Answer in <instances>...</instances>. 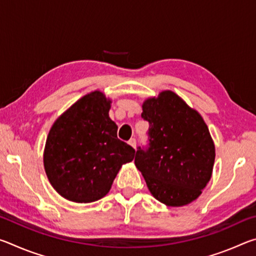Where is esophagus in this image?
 Here are the masks:
<instances>
[{
  "label": "esophagus",
  "instance_id": "1",
  "mask_svg": "<svg viewBox=\"0 0 256 256\" xmlns=\"http://www.w3.org/2000/svg\"><path fill=\"white\" fill-rule=\"evenodd\" d=\"M128 144H130V146H132V148H134V149H136V138H131V140H130V141H128Z\"/></svg>",
  "mask_w": 256,
  "mask_h": 256
}]
</instances>
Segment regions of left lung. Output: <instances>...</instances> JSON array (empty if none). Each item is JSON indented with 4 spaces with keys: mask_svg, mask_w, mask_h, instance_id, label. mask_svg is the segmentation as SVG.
I'll return each mask as SVG.
<instances>
[{
    "mask_svg": "<svg viewBox=\"0 0 256 256\" xmlns=\"http://www.w3.org/2000/svg\"><path fill=\"white\" fill-rule=\"evenodd\" d=\"M142 118L149 122V148H138L134 164L152 196L183 206L201 196L214 170L216 148L200 112L178 94L164 90L146 98Z\"/></svg>",
    "mask_w": 256,
    "mask_h": 256,
    "instance_id": "1",
    "label": "left lung"
}]
</instances>
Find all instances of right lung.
Instances as JSON below:
<instances>
[{
    "label": "right lung",
    "instance_id": "1",
    "mask_svg": "<svg viewBox=\"0 0 256 256\" xmlns=\"http://www.w3.org/2000/svg\"><path fill=\"white\" fill-rule=\"evenodd\" d=\"M112 100L94 90L58 116L48 132L44 168L60 196L90 203L110 192L124 164L136 150L118 138V125L110 118Z\"/></svg>",
    "mask_w": 256,
    "mask_h": 256
}]
</instances>
